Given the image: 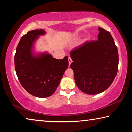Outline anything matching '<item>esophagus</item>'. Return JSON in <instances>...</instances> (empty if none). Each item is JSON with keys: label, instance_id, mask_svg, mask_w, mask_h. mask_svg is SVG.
Here are the masks:
<instances>
[{"label": "esophagus", "instance_id": "34e87169", "mask_svg": "<svg viewBox=\"0 0 132 132\" xmlns=\"http://www.w3.org/2000/svg\"><path fill=\"white\" fill-rule=\"evenodd\" d=\"M68 61H69V65L70 66V64L71 63V62H72V59H71V58L70 57H69Z\"/></svg>", "mask_w": 132, "mask_h": 132}]
</instances>
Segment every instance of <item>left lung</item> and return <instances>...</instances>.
Returning a JSON list of instances; mask_svg holds the SVG:
<instances>
[{
	"instance_id": "8db88e82",
	"label": "left lung",
	"mask_w": 132,
	"mask_h": 132,
	"mask_svg": "<svg viewBox=\"0 0 132 132\" xmlns=\"http://www.w3.org/2000/svg\"><path fill=\"white\" fill-rule=\"evenodd\" d=\"M98 40L86 41L71 50L77 86L88 94H97L106 90L117 76L119 63L118 49L110 32L98 28Z\"/></svg>"
}]
</instances>
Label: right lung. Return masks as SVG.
Listing matches in <instances>:
<instances>
[{"label": "right lung", "mask_w": 132, "mask_h": 132, "mask_svg": "<svg viewBox=\"0 0 132 132\" xmlns=\"http://www.w3.org/2000/svg\"><path fill=\"white\" fill-rule=\"evenodd\" d=\"M44 34L45 31L42 29L28 31L20 40L14 56L20 82L28 93L39 98L48 97L54 93L69 66L68 56L57 59L46 53L33 56V42L38 35Z\"/></svg>", "instance_id": "1"}]
</instances>
